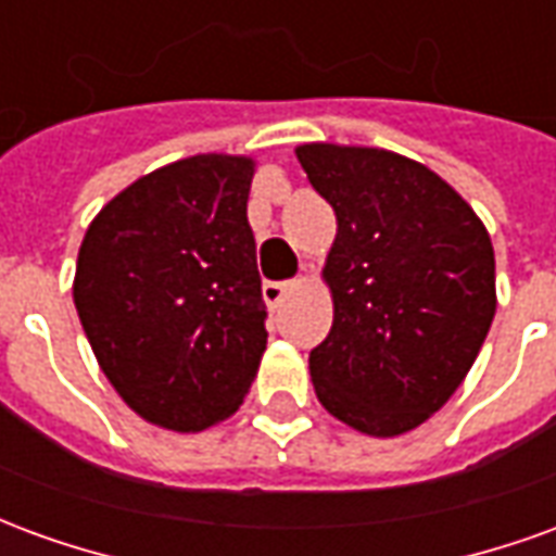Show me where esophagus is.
Segmentation results:
<instances>
[{
	"label": "esophagus",
	"instance_id": "1",
	"mask_svg": "<svg viewBox=\"0 0 556 556\" xmlns=\"http://www.w3.org/2000/svg\"><path fill=\"white\" fill-rule=\"evenodd\" d=\"M298 286H301V282H265V286H262V298H265V303L270 309H277L279 303L298 291Z\"/></svg>",
	"mask_w": 556,
	"mask_h": 556
}]
</instances>
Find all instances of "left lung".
I'll list each match as a JSON object with an SVG mask.
<instances>
[{
	"label": "left lung",
	"instance_id": "8db88e82",
	"mask_svg": "<svg viewBox=\"0 0 556 556\" xmlns=\"http://www.w3.org/2000/svg\"><path fill=\"white\" fill-rule=\"evenodd\" d=\"M294 154L337 214L321 267L333 327L309 354L315 396L363 434H405L450 402L489 337V229L405 154L333 142H303Z\"/></svg>",
	"mask_w": 556,
	"mask_h": 556
}]
</instances>
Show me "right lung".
<instances>
[{"instance_id": "obj_1", "label": "right lung", "mask_w": 556, "mask_h": 556, "mask_svg": "<svg viewBox=\"0 0 556 556\" xmlns=\"http://www.w3.org/2000/svg\"><path fill=\"white\" fill-rule=\"evenodd\" d=\"M255 160L195 154L113 195L79 243L74 303L115 393L160 429L241 408L267 349L247 199Z\"/></svg>"}]
</instances>
